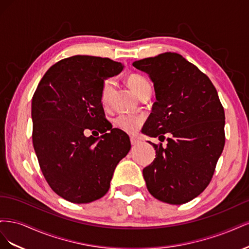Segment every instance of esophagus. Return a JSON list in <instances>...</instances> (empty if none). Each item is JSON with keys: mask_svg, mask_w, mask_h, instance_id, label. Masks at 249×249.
Returning <instances> with one entry per match:
<instances>
[{"mask_svg": "<svg viewBox=\"0 0 249 249\" xmlns=\"http://www.w3.org/2000/svg\"><path fill=\"white\" fill-rule=\"evenodd\" d=\"M130 141H131V144L132 145H136V144H138V143L140 142V140L137 137H134V136H132L130 138Z\"/></svg>", "mask_w": 249, "mask_h": 249, "instance_id": "1", "label": "esophagus"}]
</instances>
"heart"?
<instances>
[{
    "mask_svg": "<svg viewBox=\"0 0 249 249\" xmlns=\"http://www.w3.org/2000/svg\"><path fill=\"white\" fill-rule=\"evenodd\" d=\"M126 82L133 91L138 96L146 90H150V83L149 81L140 73H131L126 77ZM113 88V81L111 79H107L104 82L102 91H101V100L102 103H107L111 91ZM114 124L120 130H123L126 133H135L142 124V117L135 116V115H127V114H120L118 115Z\"/></svg>",
    "mask_w": 249,
    "mask_h": 249,
    "instance_id": "1",
    "label": "heart"
}]
</instances>
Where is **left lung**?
Segmentation results:
<instances>
[{
	"mask_svg": "<svg viewBox=\"0 0 249 249\" xmlns=\"http://www.w3.org/2000/svg\"><path fill=\"white\" fill-rule=\"evenodd\" d=\"M149 74L156 99L142 132L165 140L155 144L156 158L143 169L147 190L171 205H182L206 189L222 153L224 110L207 74L177 53L135 61Z\"/></svg>",
	"mask_w": 249,
	"mask_h": 249,
	"instance_id": "1",
	"label": "left lung"
}]
</instances>
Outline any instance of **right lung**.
Listing matches in <instances>:
<instances>
[{
  "instance_id": "add662e5",
  "label": "right lung",
  "mask_w": 249,
  "mask_h": 249,
  "mask_svg": "<svg viewBox=\"0 0 249 249\" xmlns=\"http://www.w3.org/2000/svg\"><path fill=\"white\" fill-rule=\"evenodd\" d=\"M123 69L109 58H65L50 67L33 94L32 140L40 169L52 190L71 202L103 197L131 149L129 136L105 117L101 100L104 81ZM86 129L103 135L86 138Z\"/></svg>"
}]
</instances>
